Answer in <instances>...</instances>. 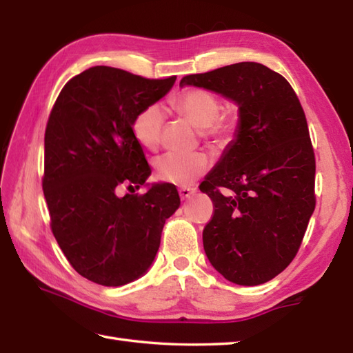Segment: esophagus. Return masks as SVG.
<instances>
[{
	"label": "esophagus",
	"mask_w": 353,
	"mask_h": 353,
	"mask_svg": "<svg viewBox=\"0 0 353 353\" xmlns=\"http://www.w3.org/2000/svg\"><path fill=\"white\" fill-rule=\"evenodd\" d=\"M179 194H181L182 200L191 199L194 194H196V188H191V186H182V188H179Z\"/></svg>",
	"instance_id": "34e87169"
}]
</instances>
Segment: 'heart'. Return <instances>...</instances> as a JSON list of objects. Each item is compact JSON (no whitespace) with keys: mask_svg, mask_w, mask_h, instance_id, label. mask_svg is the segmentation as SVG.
<instances>
[{"mask_svg":"<svg viewBox=\"0 0 353 353\" xmlns=\"http://www.w3.org/2000/svg\"><path fill=\"white\" fill-rule=\"evenodd\" d=\"M171 108L201 129V137L215 145H226L234 139L238 129V117L235 114L220 115L221 103L214 92L208 89L194 88L183 91L171 100ZM163 127V112L159 106L142 109L132 124L133 137L139 145L154 150L159 145ZM209 167L205 153H165L156 161L157 174L165 182L186 185L203 174Z\"/></svg>","mask_w":353,"mask_h":353,"instance_id":"1","label":"heart"}]
</instances>
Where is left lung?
Instances as JSON below:
<instances>
[{
    "instance_id": "obj_1",
    "label": "left lung",
    "mask_w": 353,
    "mask_h": 353,
    "mask_svg": "<svg viewBox=\"0 0 353 353\" xmlns=\"http://www.w3.org/2000/svg\"><path fill=\"white\" fill-rule=\"evenodd\" d=\"M181 86L238 106V129L200 191L214 201L205 253L224 279L254 287L294 259L316 208V157L305 112L281 74L256 62L191 74Z\"/></svg>"
}]
</instances>
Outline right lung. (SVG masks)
I'll return each mask as SVG.
<instances>
[{"label": "right lung", "mask_w": 353, "mask_h": 353, "mask_svg": "<svg viewBox=\"0 0 353 353\" xmlns=\"http://www.w3.org/2000/svg\"><path fill=\"white\" fill-rule=\"evenodd\" d=\"M174 81L92 66L63 86L50 114L42 188L52 235L72 268L104 287L147 273L165 220L181 206L171 183H154L142 196L117 194L152 174L132 124Z\"/></svg>", "instance_id": "1"}]
</instances>
